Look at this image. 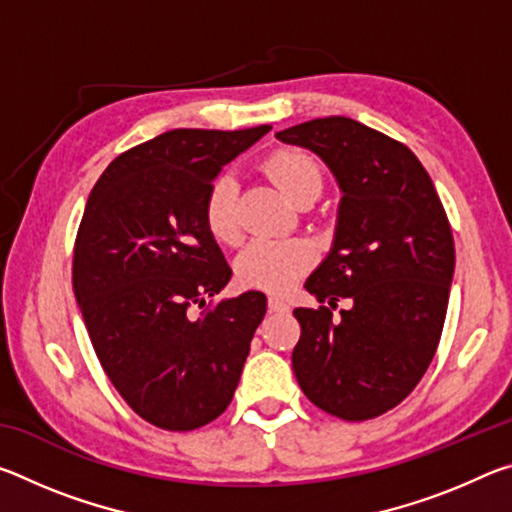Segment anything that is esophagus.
Segmentation results:
<instances>
[{
    "mask_svg": "<svg viewBox=\"0 0 512 512\" xmlns=\"http://www.w3.org/2000/svg\"><path fill=\"white\" fill-rule=\"evenodd\" d=\"M268 309L271 311H289V302L280 296H268Z\"/></svg>",
    "mask_w": 512,
    "mask_h": 512,
    "instance_id": "34e87169",
    "label": "esophagus"
}]
</instances>
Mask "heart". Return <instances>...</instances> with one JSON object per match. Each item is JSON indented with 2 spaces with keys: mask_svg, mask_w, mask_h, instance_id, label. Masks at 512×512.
<instances>
[{
  "mask_svg": "<svg viewBox=\"0 0 512 512\" xmlns=\"http://www.w3.org/2000/svg\"><path fill=\"white\" fill-rule=\"evenodd\" d=\"M268 178L300 201L307 194H320L323 171L309 153L298 149H277L264 162ZM203 221L210 235L221 244H235L241 235L237 212V180L232 173H219L207 187L203 201ZM316 246L307 239H257L237 257L239 282L250 289L287 291L316 262Z\"/></svg>",
  "mask_w": 512,
  "mask_h": 512,
  "instance_id": "obj_1",
  "label": "heart"
}]
</instances>
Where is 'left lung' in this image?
<instances>
[{"mask_svg": "<svg viewBox=\"0 0 512 512\" xmlns=\"http://www.w3.org/2000/svg\"><path fill=\"white\" fill-rule=\"evenodd\" d=\"M305 146L343 192L334 246L298 307L293 372L311 402L361 422L395 409L418 386L443 334L454 237L427 169L409 146L350 117L311 119L277 133ZM351 302L339 317L333 309Z\"/></svg>", "mask_w": 512, "mask_h": 512, "instance_id": "8db88e82", "label": "left lung"}]
</instances>
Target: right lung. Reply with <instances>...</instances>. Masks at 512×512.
I'll use <instances>...</instances> for the list:
<instances>
[{
    "mask_svg": "<svg viewBox=\"0 0 512 512\" xmlns=\"http://www.w3.org/2000/svg\"><path fill=\"white\" fill-rule=\"evenodd\" d=\"M268 131L162 133L117 155L85 205L72 268L85 327L117 393L160 429L228 409L266 314L262 291L192 309L232 277L203 221L207 187Z\"/></svg>",
    "mask_w": 512,
    "mask_h": 512,
    "instance_id": "right-lung-1",
    "label": "right lung"
}]
</instances>
